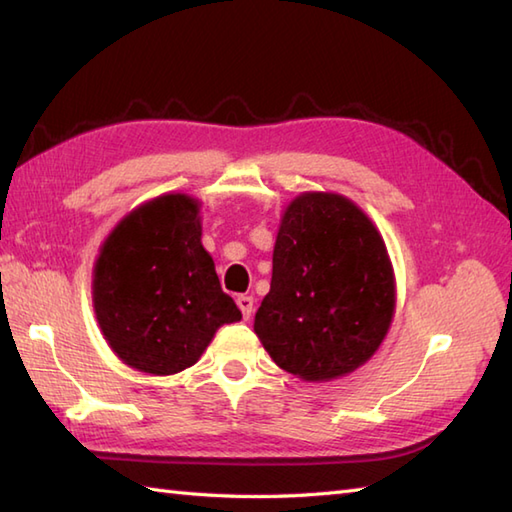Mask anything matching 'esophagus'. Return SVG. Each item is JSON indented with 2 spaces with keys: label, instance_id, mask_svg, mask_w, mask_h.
Here are the masks:
<instances>
[{
  "label": "esophagus",
  "instance_id": "esophagus-1",
  "mask_svg": "<svg viewBox=\"0 0 512 512\" xmlns=\"http://www.w3.org/2000/svg\"><path fill=\"white\" fill-rule=\"evenodd\" d=\"M237 306H239V310H242V317L250 319V314H253V308H255V301H253V297H248V295H239Z\"/></svg>",
  "mask_w": 512,
  "mask_h": 512
}]
</instances>
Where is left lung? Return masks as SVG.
<instances>
[{"mask_svg": "<svg viewBox=\"0 0 512 512\" xmlns=\"http://www.w3.org/2000/svg\"><path fill=\"white\" fill-rule=\"evenodd\" d=\"M394 273L369 217L334 193H303L281 220L270 292L255 332L273 361L306 380L350 374L394 314Z\"/></svg>", "mask_w": 512, "mask_h": 512, "instance_id": "obj_1", "label": "left lung"}]
</instances>
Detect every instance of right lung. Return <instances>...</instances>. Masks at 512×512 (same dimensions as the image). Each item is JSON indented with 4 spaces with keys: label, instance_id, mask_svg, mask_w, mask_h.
I'll use <instances>...</instances> for the list:
<instances>
[{
    "label": "right lung",
    "instance_id": "1",
    "mask_svg": "<svg viewBox=\"0 0 512 512\" xmlns=\"http://www.w3.org/2000/svg\"><path fill=\"white\" fill-rule=\"evenodd\" d=\"M198 211L189 195H160L114 228L96 262V319L118 358L140 372H182L222 323L242 319L200 242Z\"/></svg>",
    "mask_w": 512,
    "mask_h": 512
}]
</instances>
